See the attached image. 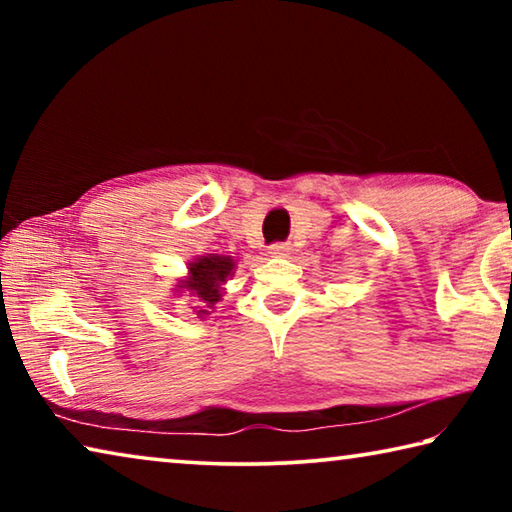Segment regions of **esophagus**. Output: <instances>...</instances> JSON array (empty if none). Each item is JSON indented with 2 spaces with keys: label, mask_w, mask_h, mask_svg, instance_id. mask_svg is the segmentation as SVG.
Segmentation results:
<instances>
[{
  "label": "esophagus",
  "mask_w": 512,
  "mask_h": 512,
  "mask_svg": "<svg viewBox=\"0 0 512 512\" xmlns=\"http://www.w3.org/2000/svg\"><path fill=\"white\" fill-rule=\"evenodd\" d=\"M268 253H271V257H287L291 253V246L289 244H273L271 248H268Z\"/></svg>",
  "instance_id": "esophagus-1"
}]
</instances>
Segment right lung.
<instances>
[{
  "label": "right lung",
  "instance_id": "1",
  "mask_svg": "<svg viewBox=\"0 0 512 512\" xmlns=\"http://www.w3.org/2000/svg\"><path fill=\"white\" fill-rule=\"evenodd\" d=\"M235 271V259L228 255H203L189 262V273L185 280L178 282V293L189 291L203 302L196 314L205 318L223 296V284L228 282Z\"/></svg>",
  "mask_w": 512,
  "mask_h": 512
}]
</instances>
